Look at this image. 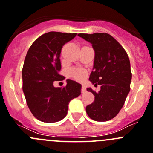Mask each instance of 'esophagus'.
I'll use <instances>...</instances> for the list:
<instances>
[{
    "label": "esophagus",
    "instance_id": "obj_1",
    "mask_svg": "<svg viewBox=\"0 0 153 153\" xmlns=\"http://www.w3.org/2000/svg\"><path fill=\"white\" fill-rule=\"evenodd\" d=\"M85 92H86V87H85V85H82V86H81V93Z\"/></svg>",
    "mask_w": 153,
    "mask_h": 153
}]
</instances>
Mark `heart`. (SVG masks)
I'll return each instance as SVG.
<instances>
[{"label":"heart","mask_w":153,"mask_h":153,"mask_svg":"<svg viewBox=\"0 0 153 153\" xmlns=\"http://www.w3.org/2000/svg\"><path fill=\"white\" fill-rule=\"evenodd\" d=\"M68 75L76 81H82L87 75V72L82 68H71L68 71Z\"/></svg>","instance_id":"obj_1"}]
</instances>
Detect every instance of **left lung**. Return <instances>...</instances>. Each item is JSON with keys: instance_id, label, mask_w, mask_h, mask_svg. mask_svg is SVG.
<instances>
[{"instance_id": "1", "label": "left lung", "mask_w": 153, "mask_h": 153, "mask_svg": "<svg viewBox=\"0 0 153 153\" xmlns=\"http://www.w3.org/2000/svg\"><path fill=\"white\" fill-rule=\"evenodd\" d=\"M78 35L92 44L95 56L89 80L93 85H100L97 93L87 88L95 97L94 102L87 105V114L94 121L106 122L118 115L131 89L129 57L123 47L109 34Z\"/></svg>"}]
</instances>
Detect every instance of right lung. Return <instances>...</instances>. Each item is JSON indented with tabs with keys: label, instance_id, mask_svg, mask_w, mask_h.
Segmentation results:
<instances>
[{
	"label": "right lung",
	"instance_id": "obj_1",
	"mask_svg": "<svg viewBox=\"0 0 153 153\" xmlns=\"http://www.w3.org/2000/svg\"><path fill=\"white\" fill-rule=\"evenodd\" d=\"M76 33L51 31L31 44L22 68V91L32 115L43 122H59L68 112V102L81 94V85L66 80L64 88H55L54 81H62L59 75L61 50Z\"/></svg>",
	"mask_w": 153,
	"mask_h": 153
}]
</instances>
